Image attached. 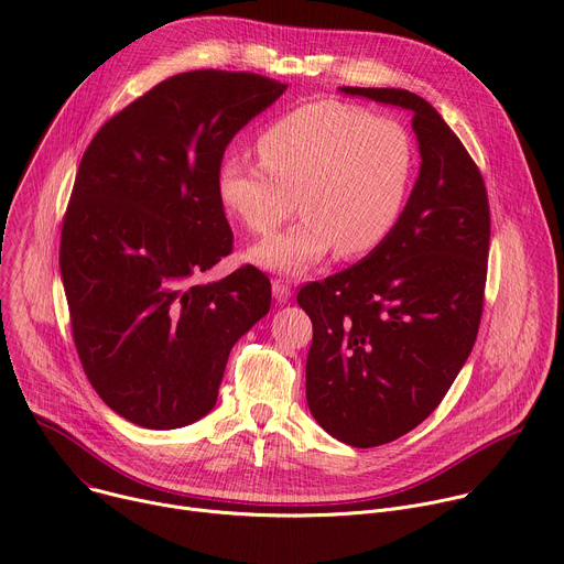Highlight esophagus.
I'll return each instance as SVG.
<instances>
[{
  "label": "esophagus",
  "mask_w": 564,
  "mask_h": 564,
  "mask_svg": "<svg viewBox=\"0 0 564 564\" xmlns=\"http://www.w3.org/2000/svg\"><path fill=\"white\" fill-rule=\"evenodd\" d=\"M272 294H274V299H276L279 303H288L290 296H292V290H290V285H285L283 281H272Z\"/></svg>",
  "instance_id": "34e87169"
}]
</instances>
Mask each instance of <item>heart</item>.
Here are the masks:
<instances>
[{"mask_svg":"<svg viewBox=\"0 0 564 564\" xmlns=\"http://www.w3.org/2000/svg\"><path fill=\"white\" fill-rule=\"evenodd\" d=\"M261 163L225 155L216 172L223 207L252 234L274 231L296 207L285 231L250 250L276 274L296 276L324 261L375 250L409 200L417 151L409 129L346 102L303 105L259 140Z\"/></svg>","mask_w":564,"mask_h":564,"instance_id":"b5f03b06","label":"heart"}]
</instances>
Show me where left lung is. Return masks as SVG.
<instances>
[{
	"label": "left lung",
	"mask_w": 564,
	"mask_h": 564,
	"mask_svg": "<svg viewBox=\"0 0 564 564\" xmlns=\"http://www.w3.org/2000/svg\"><path fill=\"white\" fill-rule=\"evenodd\" d=\"M413 113L420 176L392 231L357 265L307 283L305 397L318 426L370 448L420 426L466 364L481 318L491 216L473 158L406 89L341 87Z\"/></svg>",
	"instance_id": "obj_1"
}]
</instances>
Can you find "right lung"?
Wrapping results in <instances>:
<instances>
[{
  "label": "right lung",
  "mask_w": 564,
  "mask_h": 564,
  "mask_svg": "<svg viewBox=\"0 0 564 564\" xmlns=\"http://www.w3.org/2000/svg\"><path fill=\"white\" fill-rule=\"evenodd\" d=\"M288 85L257 73L167 77L87 147L62 223L59 272L73 341L105 404L142 429L205 417L234 344L270 312V279L231 252L216 194L229 140Z\"/></svg>",
  "instance_id": "right-lung-1"
}]
</instances>
